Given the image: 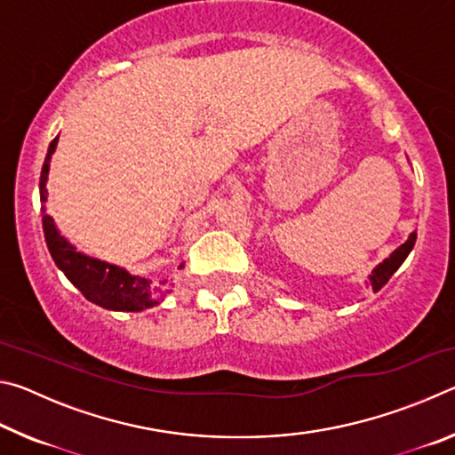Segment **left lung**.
<instances>
[{"mask_svg":"<svg viewBox=\"0 0 455 455\" xmlns=\"http://www.w3.org/2000/svg\"><path fill=\"white\" fill-rule=\"evenodd\" d=\"M415 238H418V235L411 233L410 238H407V241H405L402 246H399V249H395L387 259L383 260L381 265H377V267L373 268V273L369 275V281H371L375 291H379V289L383 287V284L391 279V275H394V273L397 271V268L402 267V263H403V260L407 259V255H410L411 249H413Z\"/></svg>","mask_w":455,"mask_h":455,"instance_id":"1","label":"left lung"}]
</instances>
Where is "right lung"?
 <instances>
[{"mask_svg": "<svg viewBox=\"0 0 455 455\" xmlns=\"http://www.w3.org/2000/svg\"><path fill=\"white\" fill-rule=\"evenodd\" d=\"M58 138H53L48 148V156L42 166L40 176V200L45 203L48 190H45V180H48L50 158L56 150ZM44 236L48 243L50 255L58 268L70 279L74 287H78L88 301L96 303L104 309L112 311H142L148 307L158 305L168 295L164 289V281H152L146 276L130 275L124 268L116 265L104 263V260L92 259L82 255L74 246L58 233L53 219L44 212L42 217Z\"/></svg>", "mask_w": 455, "mask_h": 455, "instance_id": "1", "label": "right lung"}]
</instances>
